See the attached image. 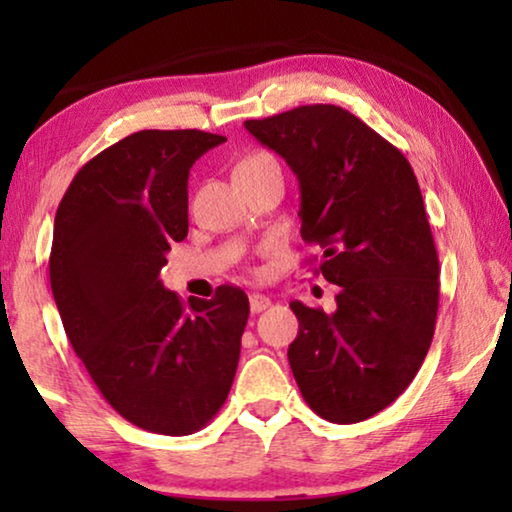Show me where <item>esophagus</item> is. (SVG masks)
I'll list each match as a JSON object with an SVG mask.
<instances>
[{"label":"esophagus","instance_id":"obj_1","mask_svg":"<svg viewBox=\"0 0 512 512\" xmlns=\"http://www.w3.org/2000/svg\"><path fill=\"white\" fill-rule=\"evenodd\" d=\"M249 307H251V312H254V314L268 310L270 298L263 296V293H251V296H249Z\"/></svg>","mask_w":512,"mask_h":512}]
</instances>
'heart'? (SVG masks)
<instances>
[{"label": "heart", "instance_id": "obj_1", "mask_svg": "<svg viewBox=\"0 0 512 512\" xmlns=\"http://www.w3.org/2000/svg\"><path fill=\"white\" fill-rule=\"evenodd\" d=\"M263 163H277V160L272 158L270 153H263V151L249 153V156H244V158L240 160V163H237L235 172H237V170H249V167H256V165H263Z\"/></svg>", "mask_w": 512, "mask_h": 512}]
</instances>
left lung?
I'll list each match as a JSON object with an SVG mask.
<instances>
[{"instance_id":"8db88e82","label":"left lung","mask_w":512,"mask_h":512,"mask_svg":"<svg viewBox=\"0 0 512 512\" xmlns=\"http://www.w3.org/2000/svg\"><path fill=\"white\" fill-rule=\"evenodd\" d=\"M300 184V235L338 284L335 312L293 300L289 363L319 417L354 424L415 380L438 314V254L417 177L401 151L335 104L244 121Z\"/></svg>"}]
</instances>
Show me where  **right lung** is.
<instances>
[{"label":"right lung","instance_id":"add662e5","mask_svg":"<svg viewBox=\"0 0 512 512\" xmlns=\"http://www.w3.org/2000/svg\"><path fill=\"white\" fill-rule=\"evenodd\" d=\"M226 137L142 130L76 172L55 212L48 258L62 326L95 387L139 429L188 436L226 403L249 298L167 291L158 275L188 235V172Z\"/></svg>","mask_w":512,"mask_h":512}]
</instances>
